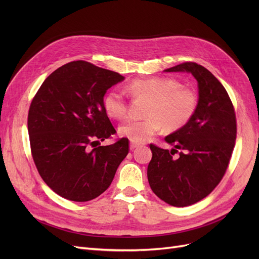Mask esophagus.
<instances>
[{
    "label": "esophagus",
    "mask_w": 259,
    "mask_h": 259,
    "mask_svg": "<svg viewBox=\"0 0 259 259\" xmlns=\"http://www.w3.org/2000/svg\"><path fill=\"white\" fill-rule=\"evenodd\" d=\"M139 146H140V144H137V143H134V142H132V143L130 144V148H131V150H134V149L138 148Z\"/></svg>",
    "instance_id": "esophagus-1"
}]
</instances>
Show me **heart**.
Listing matches in <instances>:
<instances>
[{
  "instance_id": "b5f03b06",
  "label": "heart",
  "mask_w": 259,
  "mask_h": 259,
  "mask_svg": "<svg viewBox=\"0 0 259 259\" xmlns=\"http://www.w3.org/2000/svg\"><path fill=\"white\" fill-rule=\"evenodd\" d=\"M134 97L147 98L143 119L131 120L119 128L123 137L134 143H144L163 126L168 132L184 127L198 108V96L193 90L169 77L136 79L125 86ZM104 109L113 119L127 115L128 104L124 92L112 89L104 97Z\"/></svg>"
}]
</instances>
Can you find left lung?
I'll list each match as a JSON object with an SVG mask.
<instances>
[{"mask_svg": "<svg viewBox=\"0 0 259 259\" xmlns=\"http://www.w3.org/2000/svg\"><path fill=\"white\" fill-rule=\"evenodd\" d=\"M165 71H186L195 77L198 108L184 127L164 138L174 149L150 144L147 175L155 195L171 206L184 207L207 197L221 183L236 145L237 119L228 93L206 68L187 61Z\"/></svg>", "mask_w": 259, "mask_h": 259, "instance_id": "1", "label": "left lung"}]
</instances>
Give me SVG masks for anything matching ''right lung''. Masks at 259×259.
Segmentation results:
<instances>
[{
  "mask_svg": "<svg viewBox=\"0 0 259 259\" xmlns=\"http://www.w3.org/2000/svg\"><path fill=\"white\" fill-rule=\"evenodd\" d=\"M124 76L91 62H68L46 77L29 108L31 154L38 174L60 197L97 198L128 153V139L100 146L116 131L104 109L108 89Z\"/></svg>",
  "mask_w": 259,
  "mask_h": 259,
  "instance_id": "obj_1",
  "label": "right lung"
}]
</instances>
